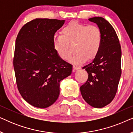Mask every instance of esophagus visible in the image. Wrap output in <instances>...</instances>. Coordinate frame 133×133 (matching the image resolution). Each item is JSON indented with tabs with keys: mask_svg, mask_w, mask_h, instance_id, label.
I'll return each mask as SVG.
<instances>
[{
	"mask_svg": "<svg viewBox=\"0 0 133 133\" xmlns=\"http://www.w3.org/2000/svg\"><path fill=\"white\" fill-rule=\"evenodd\" d=\"M79 68H80V67L77 66H75V65H73V71H75L76 70H79Z\"/></svg>",
	"mask_w": 133,
	"mask_h": 133,
	"instance_id": "obj_1",
	"label": "esophagus"
}]
</instances>
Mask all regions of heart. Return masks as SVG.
Instances as JSON below:
<instances>
[{
  "label": "heart",
  "mask_w": 133,
  "mask_h": 133,
  "mask_svg": "<svg viewBox=\"0 0 133 133\" xmlns=\"http://www.w3.org/2000/svg\"><path fill=\"white\" fill-rule=\"evenodd\" d=\"M102 36L100 29L94 25H87L77 21L66 25L61 34H56L53 46L58 55L63 60H68L72 53L71 46L73 45L74 63L79 64L90 61L99 54L102 46Z\"/></svg>",
  "instance_id": "heart-1"
}]
</instances>
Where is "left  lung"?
I'll list each match as a JSON object with an SVG mask.
<instances>
[{"instance_id": "left-lung-1", "label": "left lung", "mask_w": 133, "mask_h": 133, "mask_svg": "<svg viewBox=\"0 0 133 133\" xmlns=\"http://www.w3.org/2000/svg\"><path fill=\"white\" fill-rule=\"evenodd\" d=\"M88 20L97 25L102 42L97 56L82 68L88 72V78L80 90L87 103L100 108L111 102L117 92L122 73L121 46L113 27L104 18Z\"/></svg>"}]
</instances>
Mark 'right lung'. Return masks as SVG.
<instances>
[{"mask_svg": "<svg viewBox=\"0 0 133 133\" xmlns=\"http://www.w3.org/2000/svg\"><path fill=\"white\" fill-rule=\"evenodd\" d=\"M65 21L36 19L22 27L16 40L13 66L18 90L32 106L45 108L56 101L60 82L72 72L53 46L56 32Z\"/></svg>", "mask_w": 133, "mask_h": 133, "instance_id": "right-lung-1", "label": "right lung"}]
</instances>
